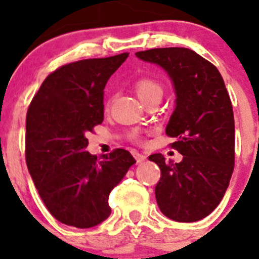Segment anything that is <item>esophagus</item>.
<instances>
[{
  "mask_svg": "<svg viewBox=\"0 0 259 259\" xmlns=\"http://www.w3.org/2000/svg\"><path fill=\"white\" fill-rule=\"evenodd\" d=\"M134 158H135V160H137L138 164L143 163V161L146 160V156L144 155V154H140V153H138V151H134Z\"/></svg>",
  "mask_w": 259,
  "mask_h": 259,
  "instance_id": "1",
  "label": "esophagus"
}]
</instances>
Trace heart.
Here are the masks:
<instances>
[{
  "label": "heart",
  "instance_id": "b5f03b06",
  "mask_svg": "<svg viewBox=\"0 0 259 259\" xmlns=\"http://www.w3.org/2000/svg\"><path fill=\"white\" fill-rule=\"evenodd\" d=\"M135 90H137L140 99H144L146 96L153 95V94H160V95L163 94V88H161L160 83L151 77H140L139 80L135 81ZM129 138L132 142L139 143V144L144 142L143 137L138 132L130 133Z\"/></svg>",
  "mask_w": 259,
  "mask_h": 259
}]
</instances>
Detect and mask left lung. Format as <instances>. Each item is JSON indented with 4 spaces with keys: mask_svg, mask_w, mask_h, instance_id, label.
<instances>
[{
    "mask_svg": "<svg viewBox=\"0 0 259 259\" xmlns=\"http://www.w3.org/2000/svg\"><path fill=\"white\" fill-rule=\"evenodd\" d=\"M159 65L176 89V109L166 125L180 163L161 154L149 156L160 168L155 198L161 213L176 222L205 218L218 207L234 169V116L218 69L193 50L151 49L137 52Z\"/></svg>",
    "mask_w": 259,
    "mask_h": 259,
    "instance_id": "obj_1",
    "label": "left lung"
}]
</instances>
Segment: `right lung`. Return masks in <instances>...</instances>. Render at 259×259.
Returning <instances> with one entry per match:
<instances>
[{
	"label": "right lung",
	"instance_id": "1",
	"mask_svg": "<svg viewBox=\"0 0 259 259\" xmlns=\"http://www.w3.org/2000/svg\"><path fill=\"white\" fill-rule=\"evenodd\" d=\"M127 52L66 64L46 77L26 115V164L50 213L91 228L111 213L109 194L135 163L125 149L99 160L88 134L104 120V88Z\"/></svg>",
	"mask_w": 259,
	"mask_h": 259
}]
</instances>
